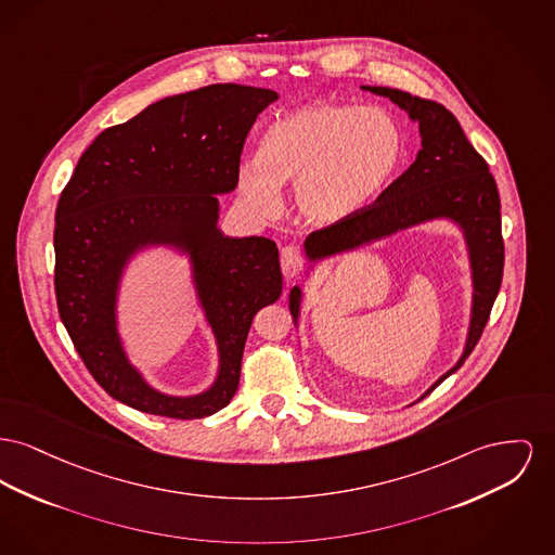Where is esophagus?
<instances>
[{
    "label": "esophagus",
    "mask_w": 555,
    "mask_h": 555,
    "mask_svg": "<svg viewBox=\"0 0 555 555\" xmlns=\"http://www.w3.org/2000/svg\"><path fill=\"white\" fill-rule=\"evenodd\" d=\"M281 270L285 279H295L301 270H304V256L299 251V247L287 245L281 251Z\"/></svg>",
    "instance_id": "34e87169"
}]
</instances>
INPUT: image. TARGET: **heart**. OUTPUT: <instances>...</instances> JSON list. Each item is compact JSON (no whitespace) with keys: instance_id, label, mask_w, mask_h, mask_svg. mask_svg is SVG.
<instances>
[{"instance_id":"b5f03b06","label":"heart","mask_w":555,"mask_h":555,"mask_svg":"<svg viewBox=\"0 0 555 555\" xmlns=\"http://www.w3.org/2000/svg\"><path fill=\"white\" fill-rule=\"evenodd\" d=\"M404 135L382 108L314 104L274 121L258 159L238 167V191L260 214L281 205V184L295 182L301 216L335 224L386 191L402 164Z\"/></svg>"}]
</instances>
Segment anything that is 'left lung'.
Instances as JSON below:
<instances>
[{
  "label": "left lung",
  "instance_id": "obj_1",
  "mask_svg": "<svg viewBox=\"0 0 555 555\" xmlns=\"http://www.w3.org/2000/svg\"><path fill=\"white\" fill-rule=\"evenodd\" d=\"M360 88L390 99L409 115L411 121L420 126L422 151L413 165L398 180H393L373 205L360 209L357 216L348 220L308 234L304 243L308 258L306 276L319 261L357 251L364 245L425 222L449 220L461 230L474 287L467 337L459 360L415 400L420 402L465 362L489 323L490 308L501 287L505 258L501 236V201L489 165L469 144L449 108L434 100L411 96L409 92L393 88ZM299 308L301 289L295 285L289 292V310L295 326L299 321Z\"/></svg>",
  "mask_w": 555,
  "mask_h": 555
}]
</instances>
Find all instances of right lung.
I'll return each instance as SVG.
<instances>
[{
  "mask_svg": "<svg viewBox=\"0 0 555 555\" xmlns=\"http://www.w3.org/2000/svg\"><path fill=\"white\" fill-rule=\"evenodd\" d=\"M274 100L279 94L266 88L216 83L153 102L100 133L61 195L54 229L61 321L92 377L135 411L201 420L224 409L238 388L254 317L281 297L276 243L227 236L218 227V195L236 189L245 138ZM153 246L190 258L219 346L215 384L193 397L153 389L118 333L125 270Z\"/></svg>",
  "mask_w": 555,
  "mask_h": 555,
  "instance_id": "obj_1",
  "label": "right lung"
}]
</instances>
